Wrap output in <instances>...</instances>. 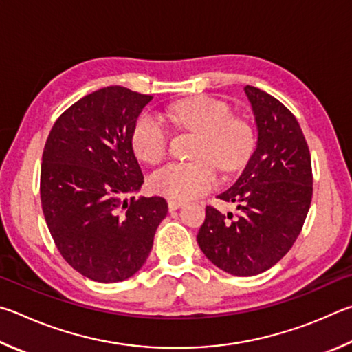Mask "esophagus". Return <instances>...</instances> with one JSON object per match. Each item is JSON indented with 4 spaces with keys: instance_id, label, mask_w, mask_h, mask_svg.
Returning a JSON list of instances; mask_svg holds the SVG:
<instances>
[{
    "instance_id": "esophagus-1",
    "label": "esophagus",
    "mask_w": 352,
    "mask_h": 352,
    "mask_svg": "<svg viewBox=\"0 0 352 352\" xmlns=\"http://www.w3.org/2000/svg\"><path fill=\"white\" fill-rule=\"evenodd\" d=\"M182 206H184V202H181V201H175V199H170L168 201L170 212H175V210H177V208H181Z\"/></svg>"
}]
</instances>
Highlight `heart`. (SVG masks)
<instances>
[{
    "label": "heart",
    "mask_w": 352,
    "mask_h": 352,
    "mask_svg": "<svg viewBox=\"0 0 352 352\" xmlns=\"http://www.w3.org/2000/svg\"><path fill=\"white\" fill-rule=\"evenodd\" d=\"M177 125L202 134L192 164L173 162L150 176L154 193L171 199L198 198L217 186V164L223 171L243 166L254 150V129L248 122L233 119L230 107L217 98L198 96L170 108ZM168 128L154 113H144L135 120L131 133L133 150L146 164H159L168 151Z\"/></svg>",
    "instance_id": "1"
}]
</instances>
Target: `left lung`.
<instances>
[{"label":"left lung","instance_id":"8db88e82","mask_svg":"<svg viewBox=\"0 0 352 352\" xmlns=\"http://www.w3.org/2000/svg\"><path fill=\"white\" fill-rule=\"evenodd\" d=\"M256 123V146L241 176L219 199L236 217L206 208L198 244L214 266L252 276L275 266L298 238L312 199L311 154L295 116L255 86L244 88Z\"/></svg>","mask_w":352,"mask_h":352}]
</instances>
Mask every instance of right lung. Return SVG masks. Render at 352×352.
Listing matches in <instances>:
<instances>
[{"mask_svg": "<svg viewBox=\"0 0 352 352\" xmlns=\"http://www.w3.org/2000/svg\"><path fill=\"white\" fill-rule=\"evenodd\" d=\"M151 98L123 86L97 89L67 108L46 140L43 213L61 256L89 280L138 272L168 212L160 196L128 199L144 184L131 133Z\"/></svg>", "mask_w": 352, "mask_h": 352, "instance_id": "1", "label": "right lung"}]
</instances>
